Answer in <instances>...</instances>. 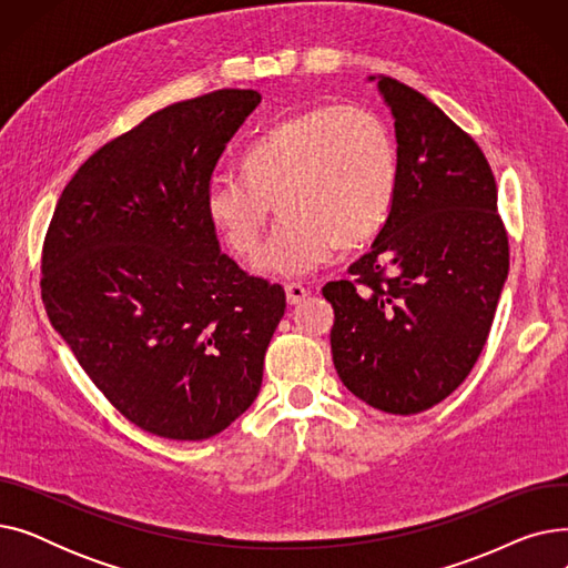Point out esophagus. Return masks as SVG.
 <instances>
[{
    "label": "esophagus",
    "instance_id": "34e87169",
    "mask_svg": "<svg viewBox=\"0 0 568 568\" xmlns=\"http://www.w3.org/2000/svg\"><path fill=\"white\" fill-rule=\"evenodd\" d=\"M285 296H287V304L290 306H296V304H302L306 300L308 290L304 285H300V283H287L285 285Z\"/></svg>",
    "mask_w": 568,
    "mask_h": 568
}]
</instances>
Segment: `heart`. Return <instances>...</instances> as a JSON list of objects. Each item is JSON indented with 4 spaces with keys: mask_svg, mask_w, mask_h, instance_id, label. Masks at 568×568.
Wrapping results in <instances>:
<instances>
[{
    "mask_svg": "<svg viewBox=\"0 0 568 568\" xmlns=\"http://www.w3.org/2000/svg\"><path fill=\"white\" fill-rule=\"evenodd\" d=\"M242 165L244 174L209 179L206 216L232 253L251 255L276 204L283 219L255 257L274 276H304L338 246L364 244L389 219L398 189L394 138L359 105L283 119L251 142Z\"/></svg>",
    "mask_w": 568,
    "mask_h": 568,
    "instance_id": "1",
    "label": "heart"
}]
</instances>
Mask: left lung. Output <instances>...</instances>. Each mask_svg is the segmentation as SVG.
I'll return each instance as SVG.
<instances>
[{
    "mask_svg": "<svg viewBox=\"0 0 568 568\" xmlns=\"http://www.w3.org/2000/svg\"><path fill=\"white\" fill-rule=\"evenodd\" d=\"M392 110L398 189L371 251L322 287L347 389L389 414L424 412L474 368L509 276V236L484 152L433 101L371 75Z\"/></svg>",
    "mask_w": 568,
    "mask_h": 568,
    "instance_id": "1",
    "label": "left lung"
}]
</instances>
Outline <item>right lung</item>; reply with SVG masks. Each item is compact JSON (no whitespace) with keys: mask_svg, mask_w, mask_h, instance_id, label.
<instances>
[{"mask_svg":"<svg viewBox=\"0 0 568 568\" xmlns=\"http://www.w3.org/2000/svg\"><path fill=\"white\" fill-rule=\"evenodd\" d=\"M253 89L172 103L89 156L45 234L41 294L54 332L142 430L195 442L260 394L285 313L278 283L221 253L204 191Z\"/></svg>","mask_w":568,"mask_h":568,"instance_id":"right-lung-1","label":"right lung"}]
</instances>
